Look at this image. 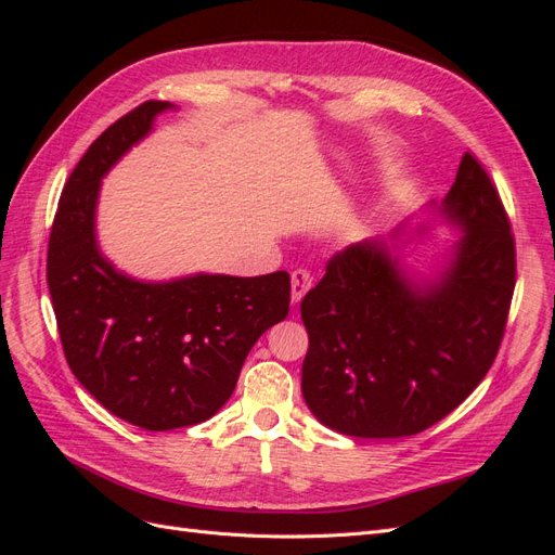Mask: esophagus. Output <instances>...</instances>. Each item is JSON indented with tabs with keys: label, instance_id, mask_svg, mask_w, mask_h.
Here are the masks:
<instances>
[{
	"label": "esophagus",
	"instance_id": "34e87169",
	"mask_svg": "<svg viewBox=\"0 0 555 555\" xmlns=\"http://www.w3.org/2000/svg\"><path fill=\"white\" fill-rule=\"evenodd\" d=\"M312 287V275L308 271H294L292 273V306H298L304 296Z\"/></svg>",
	"mask_w": 555,
	"mask_h": 555
}]
</instances>
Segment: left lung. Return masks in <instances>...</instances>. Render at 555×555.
I'll return each instance as SVG.
<instances>
[{
    "mask_svg": "<svg viewBox=\"0 0 555 555\" xmlns=\"http://www.w3.org/2000/svg\"><path fill=\"white\" fill-rule=\"evenodd\" d=\"M461 231L442 271L414 280L398 245L338 251L300 304L310 335L300 389L310 412L351 438H408L438 424L477 389L505 333L516 282L507 212L489 173L465 153L442 204ZM426 233L418 224L412 236Z\"/></svg>",
    "mask_w": 555,
    "mask_h": 555,
    "instance_id": "obj_1",
    "label": "left lung"
}]
</instances>
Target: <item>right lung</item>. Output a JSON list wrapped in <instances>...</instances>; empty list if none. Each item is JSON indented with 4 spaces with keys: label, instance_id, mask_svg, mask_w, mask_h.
I'll list each match as a JSON object with an SVG mask.
<instances>
[{
    "label": "right lung",
    "instance_id": "obj_1",
    "mask_svg": "<svg viewBox=\"0 0 555 555\" xmlns=\"http://www.w3.org/2000/svg\"><path fill=\"white\" fill-rule=\"evenodd\" d=\"M169 102H145L113 122L64 184L48 241V289L76 379L145 430L206 422L231 398L249 349L289 312L284 271L137 280L102 255V178L153 131Z\"/></svg>",
    "mask_w": 555,
    "mask_h": 555
}]
</instances>
